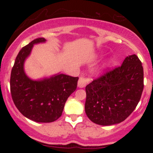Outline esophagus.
I'll return each mask as SVG.
<instances>
[{"label":"esophagus","mask_w":153,"mask_h":153,"mask_svg":"<svg viewBox=\"0 0 153 153\" xmlns=\"http://www.w3.org/2000/svg\"><path fill=\"white\" fill-rule=\"evenodd\" d=\"M90 82V79L85 77H80L78 82V86L79 88H84Z\"/></svg>","instance_id":"34e87169"}]
</instances>
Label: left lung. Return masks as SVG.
<instances>
[{"instance_id": "8db88e82", "label": "left lung", "mask_w": 153, "mask_h": 153, "mask_svg": "<svg viewBox=\"0 0 153 153\" xmlns=\"http://www.w3.org/2000/svg\"><path fill=\"white\" fill-rule=\"evenodd\" d=\"M144 88V72L136 54L127 57L122 65L108 70L86 85L85 110L95 124H119L137 106Z\"/></svg>"}]
</instances>
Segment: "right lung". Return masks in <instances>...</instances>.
<instances>
[{
	"mask_svg": "<svg viewBox=\"0 0 153 153\" xmlns=\"http://www.w3.org/2000/svg\"><path fill=\"white\" fill-rule=\"evenodd\" d=\"M45 41V38H36L19 51L10 74V88L15 106L24 117L48 123L61 117L67 99L76 89L78 77L59 74L36 81L26 76L24 60L34 44Z\"/></svg>",
	"mask_w": 153,
	"mask_h": 153,
	"instance_id": "right-lung-1",
	"label": "right lung"
}]
</instances>
